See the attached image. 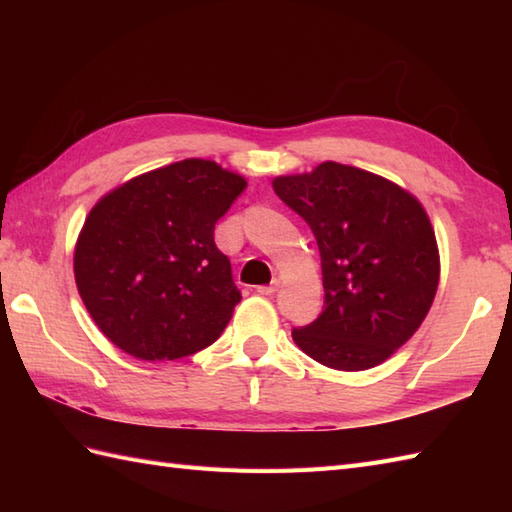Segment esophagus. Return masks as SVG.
Masks as SVG:
<instances>
[{
  "label": "esophagus",
  "instance_id": "1",
  "mask_svg": "<svg viewBox=\"0 0 512 512\" xmlns=\"http://www.w3.org/2000/svg\"><path fill=\"white\" fill-rule=\"evenodd\" d=\"M277 288H279V279L275 277L273 281H270L268 286H257V292H259V295H266V297H270V295H275Z\"/></svg>",
  "mask_w": 512,
  "mask_h": 512
}]
</instances>
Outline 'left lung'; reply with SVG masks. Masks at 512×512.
Returning a JSON list of instances; mask_svg holds the SVG:
<instances>
[{
    "instance_id": "obj_1",
    "label": "left lung",
    "mask_w": 512,
    "mask_h": 512,
    "mask_svg": "<svg viewBox=\"0 0 512 512\" xmlns=\"http://www.w3.org/2000/svg\"><path fill=\"white\" fill-rule=\"evenodd\" d=\"M273 189L306 220L321 253L323 310L292 339L343 372L383 363L436 297L440 259L427 213L394 182L339 162L275 178Z\"/></svg>"
}]
</instances>
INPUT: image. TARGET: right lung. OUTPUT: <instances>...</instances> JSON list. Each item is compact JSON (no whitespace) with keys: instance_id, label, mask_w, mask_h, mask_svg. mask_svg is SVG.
I'll list each match as a JSON object with an SVG mask.
<instances>
[{"instance_id":"add662e5","label":"right lung","mask_w":512,"mask_h":512,"mask_svg":"<svg viewBox=\"0 0 512 512\" xmlns=\"http://www.w3.org/2000/svg\"><path fill=\"white\" fill-rule=\"evenodd\" d=\"M246 180L189 158L107 193L74 250L76 288L129 356L173 361L209 347L242 301L215 224Z\"/></svg>"}]
</instances>
